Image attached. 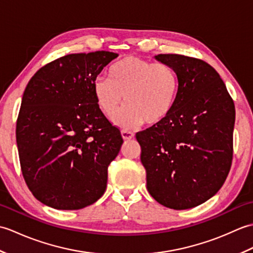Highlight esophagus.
Instances as JSON below:
<instances>
[{
    "mask_svg": "<svg viewBox=\"0 0 253 253\" xmlns=\"http://www.w3.org/2000/svg\"><path fill=\"white\" fill-rule=\"evenodd\" d=\"M122 137L125 139V140H130V139L135 137V135H133V132H131V131L122 130Z\"/></svg>",
    "mask_w": 253,
    "mask_h": 253,
    "instance_id": "1",
    "label": "esophagus"
}]
</instances>
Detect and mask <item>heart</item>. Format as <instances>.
Masks as SVG:
<instances>
[{"instance_id":"b5f03b06","label":"heart","mask_w":253,"mask_h":253,"mask_svg":"<svg viewBox=\"0 0 253 253\" xmlns=\"http://www.w3.org/2000/svg\"><path fill=\"white\" fill-rule=\"evenodd\" d=\"M106 77H98L93 93L100 111L114 121L124 102L118 122L130 126L162 123L173 111L179 92V76L165 63H153L136 56H126L113 63Z\"/></svg>"}]
</instances>
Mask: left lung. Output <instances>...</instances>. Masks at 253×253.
Instances as JSON below:
<instances>
[{"mask_svg": "<svg viewBox=\"0 0 253 253\" xmlns=\"http://www.w3.org/2000/svg\"><path fill=\"white\" fill-rule=\"evenodd\" d=\"M155 58L176 69L179 92L162 123L136 133L147 189L166 208H195L215 195L229 173L235 104L207 62L180 54Z\"/></svg>", "mask_w": 253, "mask_h": 253, "instance_id": "1", "label": "left lung"}]
</instances>
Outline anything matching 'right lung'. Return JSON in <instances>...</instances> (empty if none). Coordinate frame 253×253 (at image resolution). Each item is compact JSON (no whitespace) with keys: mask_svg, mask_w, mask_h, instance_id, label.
<instances>
[{"mask_svg":"<svg viewBox=\"0 0 253 253\" xmlns=\"http://www.w3.org/2000/svg\"><path fill=\"white\" fill-rule=\"evenodd\" d=\"M116 53L68 54L47 63L29 80L16 123L21 173L45 206L79 210L98 201L122 133L99 109L96 76Z\"/></svg>","mask_w":253,"mask_h":253,"instance_id":"obj_1","label":"right lung"}]
</instances>
